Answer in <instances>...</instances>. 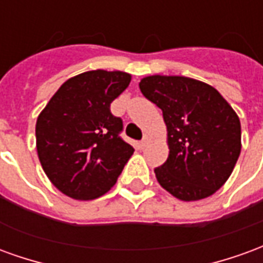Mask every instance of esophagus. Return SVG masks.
Masks as SVG:
<instances>
[{
    "instance_id": "obj_1",
    "label": "esophagus",
    "mask_w": 263,
    "mask_h": 263,
    "mask_svg": "<svg viewBox=\"0 0 263 263\" xmlns=\"http://www.w3.org/2000/svg\"><path fill=\"white\" fill-rule=\"evenodd\" d=\"M148 145H149V138H148V137H145V138H143V139H142V141L139 142V148H141V149L146 148Z\"/></svg>"
}]
</instances>
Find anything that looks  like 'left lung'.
Instances as JSON below:
<instances>
[{
	"instance_id": "1",
	"label": "left lung",
	"mask_w": 263,
	"mask_h": 263,
	"mask_svg": "<svg viewBox=\"0 0 263 263\" xmlns=\"http://www.w3.org/2000/svg\"><path fill=\"white\" fill-rule=\"evenodd\" d=\"M167 128L169 156L155 169L162 187L183 201L214 194L241 154V122L214 87L183 76H149L139 83Z\"/></svg>"
}]
</instances>
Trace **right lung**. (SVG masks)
I'll return each mask as SVG.
<instances>
[{
	"label": "right lung",
	"instance_id": "obj_1",
	"mask_svg": "<svg viewBox=\"0 0 263 263\" xmlns=\"http://www.w3.org/2000/svg\"><path fill=\"white\" fill-rule=\"evenodd\" d=\"M131 81L124 71L91 70L65 81L36 121L43 171L60 192L92 200L117 182L134 148L120 134L122 120L109 105Z\"/></svg>",
	"mask_w": 263,
	"mask_h": 263
}]
</instances>
